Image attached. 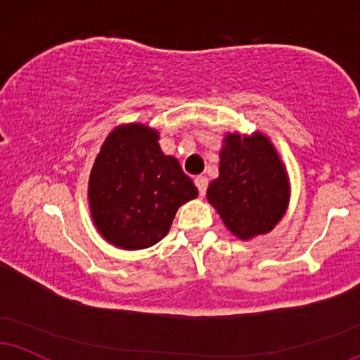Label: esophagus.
<instances>
[{"instance_id": "esophagus-1", "label": "esophagus", "mask_w": 360, "mask_h": 360, "mask_svg": "<svg viewBox=\"0 0 360 360\" xmlns=\"http://www.w3.org/2000/svg\"><path fill=\"white\" fill-rule=\"evenodd\" d=\"M195 185H197V188H198V193L202 195H205L207 193V187H208V180L205 179V176H197V179H195Z\"/></svg>"}]
</instances>
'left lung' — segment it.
I'll return each mask as SVG.
<instances>
[{
	"mask_svg": "<svg viewBox=\"0 0 360 360\" xmlns=\"http://www.w3.org/2000/svg\"><path fill=\"white\" fill-rule=\"evenodd\" d=\"M220 152L219 179L208 185L207 198L242 240L267 233L287 210V172L274 145L262 133H229Z\"/></svg>",
	"mask_w": 360,
	"mask_h": 360,
	"instance_id": "obj_1",
	"label": "left lung"
}]
</instances>
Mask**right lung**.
<instances>
[{
	"instance_id": "1",
	"label": "right lung",
	"mask_w": 360,
	"mask_h": 360,
	"mask_svg": "<svg viewBox=\"0 0 360 360\" xmlns=\"http://www.w3.org/2000/svg\"><path fill=\"white\" fill-rule=\"evenodd\" d=\"M197 195L176 158L163 155L158 131L139 123L115 128L106 136L88 184L96 229L125 250L162 240L176 210Z\"/></svg>"
}]
</instances>
